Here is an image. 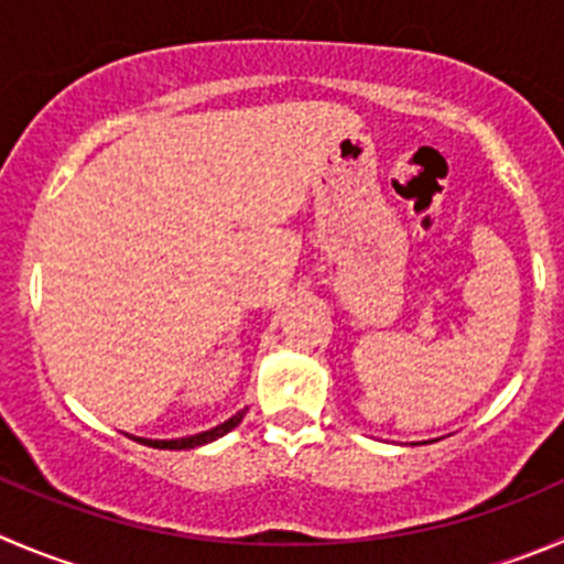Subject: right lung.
Returning a JSON list of instances; mask_svg holds the SVG:
<instances>
[{
  "mask_svg": "<svg viewBox=\"0 0 564 564\" xmlns=\"http://www.w3.org/2000/svg\"><path fill=\"white\" fill-rule=\"evenodd\" d=\"M245 413H248V408H242L237 415H231V419L223 421V424H217V427L206 430V433H198V435H187V438H173V441L134 438V441H140V444H145V446H154V449H195V446L212 444V441H217V438H223V435H226V433H231V430L237 427L239 421L245 419Z\"/></svg>",
  "mask_w": 564,
  "mask_h": 564,
  "instance_id": "1",
  "label": "right lung"
}]
</instances>
